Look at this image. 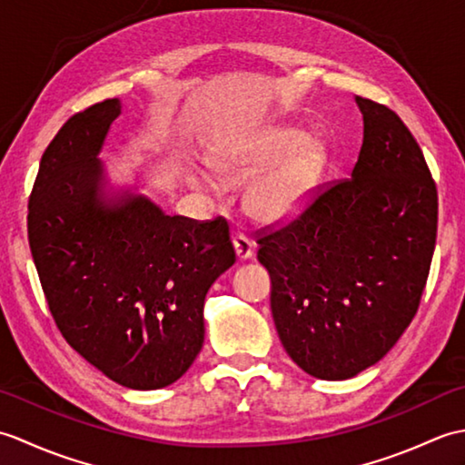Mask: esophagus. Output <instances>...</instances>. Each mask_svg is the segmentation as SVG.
<instances>
[{"label":"esophagus","mask_w":465,"mask_h":465,"mask_svg":"<svg viewBox=\"0 0 465 465\" xmlns=\"http://www.w3.org/2000/svg\"><path fill=\"white\" fill-rule=\"evenodd\" d=\"M233 248H235V253H238L240 260H250L253 255V250H255V243L248 238V235L238 232L233 233Z\"/></svg>","instance_id":"34e87169"}]
</instances>
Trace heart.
<instances>
[{"label": "heart", "instance_id": "heart-1", "mask_svg": "<svg viewBox=\"0 0 465 465\" xmlns=\"http://www.w3.org/2000/svg\"><path fill=\"white\" fill-rule=\"evenodd\" d=\"M282 151L284 153L263 167L245 190V210L255 220L280 222L303 210L323 172V142L315 135L300 137L295 127L273 125L227 145L210 157L212 170L222 180L242 182Z\"/></svg>", "mask_w": 465, "mask_h": 465}]
</instances>
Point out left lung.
<instances>
[{
  "mask_svg": "<svg viewBox=\"0 0 465 465\" xmlns=\"http://www.w3.org/2000/svg\"><path fill=\"white\" fill-rule=\"evenodd\" d=\"M355 104L363 143L351 177L255 240L283 348L320 380L353 378L396 345L436 248L438 190L416 137L388 105Z\"/></svg>",
  "mask_w": 465,
  "mask_h": 465,
  "instance_id": "8db88e82",
  "label": "left lung"
}]
</instances>
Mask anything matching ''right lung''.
<instances>
[{
	"label": "right lung",
	"instance_id": "1",
	"mask_svg": "<svg viewBox=\"0 0 465 465\" xmlns=\"http://www.w3.org/2000/svg\"><path fill=\"white\" fill-rule=\"evenodd\" d=\"M120 100L74 114L45 147L27 238L65 341L115 383L160 390L203 345V300L232 268L223 217L165 215L143 195H104L97 160Z\"/></svg>",
	"mask_w": 465,
	"mask_h": 465
}]
</instances>
